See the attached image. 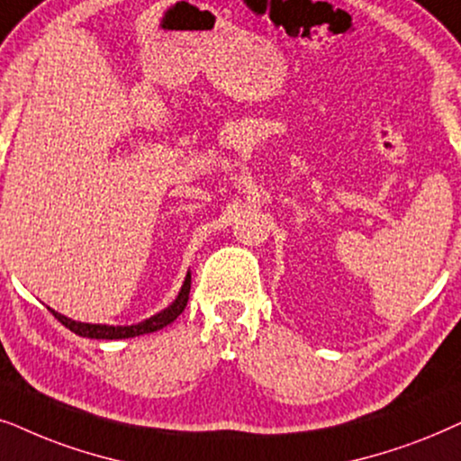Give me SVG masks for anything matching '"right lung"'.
Segmentation results:
<instances>
[{
	"mask_svg": "<svg viewBox=\"0 0 461 461\" xmlns=\"http://www.w3.org/2000/svg\"><path fill=\"white\" fill-rule=\"evenodd\" d=\"M189 288H192V276L187 274L185 278V285L181 286V293L179 297L175 299V303L167 308L164 312H159V314L151 316L149 321L140 322V324H132V327H107V324H84V322H76L71 321V318H65L57 314V312H52L54 318L60 324H65L67 329L71 330V333H76L79 337H90V339H128V337H137V335H143V333H153V330H159L164 329L167 324H170L173 321H176V316L181 314L183 310H185V305L189 302Z\"/></svg>",
	"mask_w": 461,
	"mask_h": 461,
	"instance_id": "right-lung-1",
	"label": "right lung"
}]
</instances>
